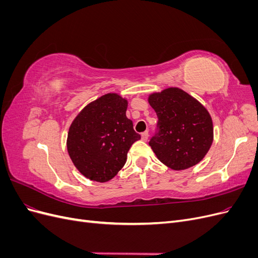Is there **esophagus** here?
<instances>
[{
  "instance_id": "1",
  "label": "esophagus",
  "mask_w": 258,
  "mask_h": 258,
  "mask_svg": "<svg viewBox=\"0 0 258 258\" xmlns=\"http://www.w3.org/2000/svg\"><path fill=\"white\" fill-rule=\"evenodd\" d=\"M141 139H142V141H144V142L147 141V140H148V132L147 131L143 132V134L141 135Z\"/></svg>"
}]
</instances>
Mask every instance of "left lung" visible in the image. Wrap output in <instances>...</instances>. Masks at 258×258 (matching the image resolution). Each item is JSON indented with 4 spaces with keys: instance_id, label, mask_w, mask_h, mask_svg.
<instances>
[{
    "instance_id": "8db88e82",
    "label": "left lung",
    "mask_w": 258,
    "mask_h": 258,
    "mask_svg": "<svg viewBox=\"0 0 258 258\" xmlns=\"http://www.w3.org/2000/svg\"><path fill=\"white\" fill-rule=\"evenodd\" d=\"M148 103L158 117L157 132L148 144L163 165L179 171L205 158L213 142V122L199 101L170 87L152 93Z\"/></svg>"
}]
</instances>
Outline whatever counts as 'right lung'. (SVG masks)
I'll use <instances>...</instances> for the list:
<instances>
[{
  "mask_svg": "<svg viewBox=\"0 0 258 258\" xmlns=\"http://www.w3.org/2000/svg\"><path fill=\"white\" fill-rule=\"evenodd\" d=\"M128 101L106 93L86 105L75 117L67 147L76 169L91 181L104 183L123 167L131 145L141 136L134 130L126 111Z\"/></svg>",
  "mask_w": 258,
  "mask_h": 258,
  "instance_id": "1",
  "label": "right lung"
}]
</instances>
